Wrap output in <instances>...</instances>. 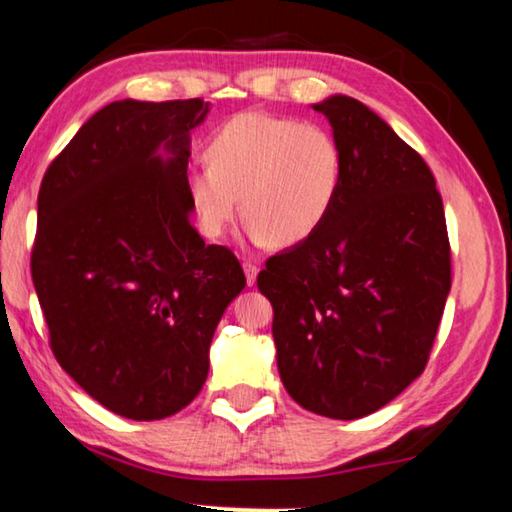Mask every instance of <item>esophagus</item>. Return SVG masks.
I'll list each match as a JSON object with an SVG mask.
<instances>
[{
  "mask_svg": "<svg viewBox=\"0 0 512 512\" xmlns=\"http://www.w3.org/2000/svg\"><path fill=\"white\" fill-rule=\"evenodd\" d=\"M242 270H245V276H247V286H256L258 267L251 265V263H242Z\"/></svg>",
  "mask_w": 512,
  "mask_h": 512,
  "instance_id": "1",
  "label": "esophagus"
}]
</instances>
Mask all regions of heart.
I'll return each instance as SVG.
<instances>
[{
	"label": "heart",
	"mask_w": 512,
	"mask_h": 512,
	"mask_svg": "<svg viewBox=\"0 0 512 512\" xmlns=\"http://www.w3.org/2000/svg\"><path fill=\"white\" fill-rule=\"evenodd\" d=\"M208 165L192 167L186 190L199 231L220 238L238 211L247 236L295 247L317 233L338 199L345 154L322 124L245 111L215 131Z\"/></svg>",
	"instance_id": "1"
}]
</instances>
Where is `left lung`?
<instances>
[{
  "mask_svg": "<svg viewBox=\"0 0 512 512\" xmlns=\"http://www.w3.org/2000/svg\"><path fill=\"white\" fill-rule=\"evenodd\" d=\"M345 154L331 215L258 274L276 365L311 413L358 420L424 372L451 288L445 208L424 158L347 95L313 104Z\"/></svg>",
  "mask_w": 512,
  "mask_h": 512,
  "instance_id": "1",
  "label": "left lung"
}]
</instances>
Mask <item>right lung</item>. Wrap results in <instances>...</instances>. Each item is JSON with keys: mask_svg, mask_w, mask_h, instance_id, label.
<instances>
[{"mask_svg": "<svg viewBox=\"0 0 512 512\" xmlns=\"http://www.w3.org/2000/svg\"><path fill=\"white\" fill-rule=\"evenodd\" d=\"M204 99L97 111L45 172L31 276L63 370L127 420L186 408L217 322L245 288L226 247L190 222V131Z\"/></svg>", "mask_w": 512, "mask_h": 512, "instance_id": "right-lung-1", "label": "right lung"}]
</instances>
